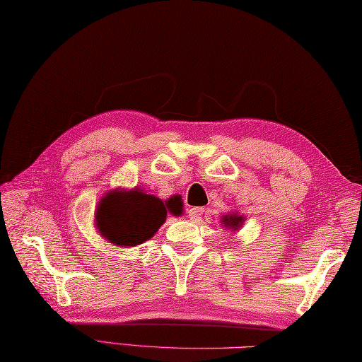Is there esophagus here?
I'll return each mask as SVG.
<instances>
[{
  "label": "esophagus",
  "instance_id": "34e87169",
  "mask_svg": "<svg viewBox=\"0 0 362 362\" xmlns=\"http://www.w3.org/2000/svg\"><path fill=\"white\" fill-rule=\"evenodd\" d=\"M204 209L203 208H190L189 209V219L190 221H199L200 217L203 216Z\"/></svg>",
  "mask_w": 362,
  "mask_h": 362
}]
</instances>
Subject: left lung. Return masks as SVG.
<instances>
[{
  "instance_id": "1",
  "label": "left lung",
  "mask_w": 362,
  "mask_h": 362,
  "mask_svg": "<svg viewBox=\"0 0 362 362\" xmlns=\"http://www.w3.org/2000/svg\"><path fill=\"white\" fill-rule=\"evenodd\" d=\"M243 222H244V217L243 216H240V214H227V216H223L222 217V223H223V227H227V228H230L231 231L233 230H238L243 225Z\"/></svg>"
}]
</instances>
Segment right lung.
<instances>
[{
    "mask_svg": "<svg viewBox=\"0 0 362 362\" xmlns=\"http://www.w3.org/2000/svg\"><path fill=\"white\" fill-rule=\"evenodd\" d=\"M167 213L182 214L180 195L162 202L139 187L131 190L115 189L102 197L96 209V227L99 233L115 245L134 247L148 241L160 225Z\"/></svg>",
    "mask_w": 362,
    "mask_h": 362,
    "instance_id": "obj_1",
    "label": "right lung"
}]
</instances>
